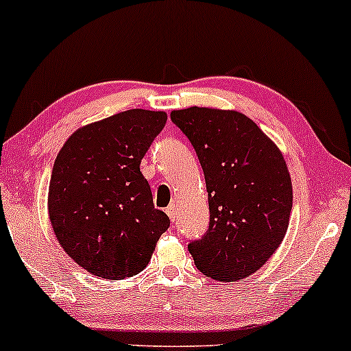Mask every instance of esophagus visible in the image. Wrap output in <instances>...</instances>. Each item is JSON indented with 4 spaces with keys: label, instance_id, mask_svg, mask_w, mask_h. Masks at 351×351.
<instances>
[{
    "label": "esophagus",
    "instance_id": "34e87169",
    "mask_svg": "<svg viewBox=\"0 0 351 351\" xmlns=\"http://www.w3.org/2000/svg\"><path fill=\"white\" fill-rule=\"evenodd\" d=\"M167 215L170 216V219H171V221H175V217L178 216V209H176L175 204H170V206L167 208Z\"/></svg>",
    "mask_w": 351,
    "mask_h": 351
}]
</instances>
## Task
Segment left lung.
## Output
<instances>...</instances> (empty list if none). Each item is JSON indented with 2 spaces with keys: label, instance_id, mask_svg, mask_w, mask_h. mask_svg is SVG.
I'll use <instances>...</instances> for the list:
<instances>
[{
  "label": "left lung",
  "instance_id": "8db88e82",
  "mask_svg": "<svg viewBox=\"0 0 351 351\" xmlns=\"http://www.w3.org/2000/svg\"><path fill=\"white\" fill-rule=\"evenodd\" d=\"M171 120L195 147L209 203V229L189 243L208 279L236 282L271 259L289 228L292 180L277 145L236 110L188 107Z\"/></svg>",
  "mask_w": 351,
  "mask_h": 351
}]
</instances>
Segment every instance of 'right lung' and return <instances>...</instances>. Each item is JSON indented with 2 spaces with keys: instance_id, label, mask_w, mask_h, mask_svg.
<instances>
[{
  "instance_id": "obj_1",
  "label": "right lung",
  "mask_w": 351,
  "mask_h": 351,
  "mask_svg": "<svg viewBox=\"0 0 351 351\" xmlns=\"http://www.w3.org/2000/svg\"><path fill=\"white\" fill-rule=\"evenodd\" d=\"M165 123L162 110L132 108L77 128L58 153L47 195L52 231L92 276L122 280L142 272L170 226L140 171Z\"/></svg>"
}]
</instances>
